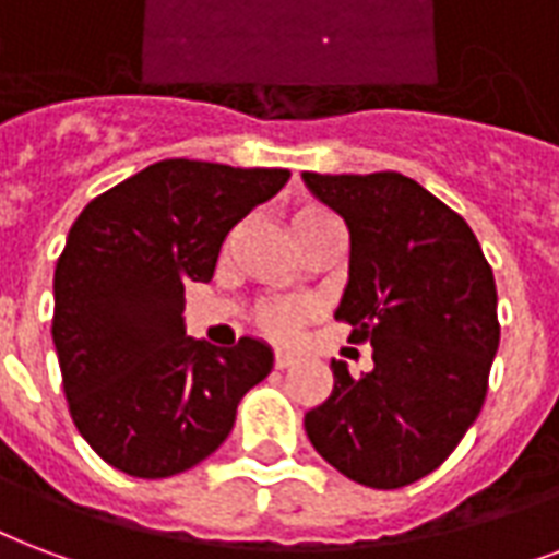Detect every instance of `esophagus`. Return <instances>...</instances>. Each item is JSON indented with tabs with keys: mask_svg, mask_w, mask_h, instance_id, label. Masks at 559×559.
<instances>
[{
	"mask_svg": "<svg viewBox=\"0 0 559 559\" xmlns=\"http://www.w3.org/2000/svg\"><path fill=\"white\" fill-rule=\"evenodd\" d=\"M274 365H276V368H280V371H283V368H288V365H295V356L285 354V350H276Z\"/></svg>",
	"mask_w": 559,
	"mask_h": 559,
	"instance_id": "1",
	"label": "esophagus"
}]
</instances>
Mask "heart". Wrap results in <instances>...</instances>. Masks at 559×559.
I'll list each match as a JSON object with an SVG mask.
<instances>
[{
    "label": "heart",
    "instance_id": "heart-1",
    "mask_svg": "<svg viewBox=\"0 0 559 559\" xmlns=\"http://www.w3.org/2000/svg\"><path fill=\"white\" fill-rule=\"evenodd\" d=\"M326 217H333L326 209L321 205H300L295 209V215H292V229L297 233H304L309 226L321 224ZM314 314V306L300 300V304H264L259 312H255V321L262 326L264 333L274 335V338H295L300 333V326L309 321Z\"/></svg>",
    "mask_w": 559,
    "mask_h": 559
}]
</instances>
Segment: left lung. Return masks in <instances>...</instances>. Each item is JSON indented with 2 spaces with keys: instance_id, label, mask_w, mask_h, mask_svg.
Segmentation results:
<instances>
[{
  "instance_id": "1",
  "label": "left lung",
  "mask_w": 559,
  "mask_h": 559,
  "mask_svg": "<svg viewBox=\"0 0 559 559\" xmlns=\"http://www.w3.org/2000/svg\"><path fill=\"white\" fill-rule=\"evenodd\" d=\"M304 182L350 233L335 318L374 347L362 377L333 362V392L306 413V436L344 477L401 489L436 472L480 415L501 338L492 267L472 226L409 176Z\"/></svg>"
}]
</instances>
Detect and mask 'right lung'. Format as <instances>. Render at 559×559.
Masks as SVG:
<instances>
[{
    "label": "right lung",
    "mask_w": 559,
    "mask_h": 559,
    "mask_svg": "<svg viewBox=\"0 0 559 559\" xmlns=\"http://www.w3.org/2000/svg\"><path fill=\"white\" fill-rule=\"evenodd\" d=\"M283 167L167 158L85 205L56 264L52 342L73 424L117 472L158 480L215 454L274 368L245 335H185V285L209 283L238 221L288 182Z\"/></svg>",
    "instance_id": "add662e5"
}]
</instances>
